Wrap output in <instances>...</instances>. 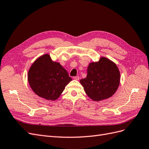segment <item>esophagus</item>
<instances>
[{"mask_svg":"<svg viewBox=\"0 0 149 149\" xmlns=\"http://www.w3.org/2000/svg\"><path fill=\"white\" fill-rule=\"evenodd\" d=\"M73 79H75V80H79V76H74V77H73Z\"/></svg>","mask_w":149,"mask_h":149,"instance_id":"esophagus-1","label":"esophagus"}]
</instances>
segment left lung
Masks as SVG:
<instances>
[{"label": "left lung", "mask_w": 149, "mask_h": 149, "mask_svg": "<svg viewBox=\"0 0 149 149\" xmlns=\"http://www.w3.org/2000/svg\"><path fill=\"white\" fill-rule=\"evenodd\" d=\"M87 76L80 80L87 95L94 101L111 97L120 83V72L113 61L101 57L97 62L89 63Z\"/></svg>", "instance_id": "8db88e82"}]
</instances>
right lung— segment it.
<instances>
[{
    "mask_svg": "<svg viewBox=\"0 0 149 149\" xmlns=\"http://www.w3.org/2000/svg\"><path fill=\"white\" fill-rule=\"evenodd\" d=\"M72 80L59 63L53 61L48 54L36 60L28 73V81L33 91L40 97L55 101Z\"/></svg>",
    "mask_w": 149,
    "mask_h": 149,
    "instance_id": "obj_1",
    "label": "right lung"
}]
</instances>
